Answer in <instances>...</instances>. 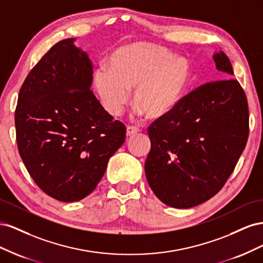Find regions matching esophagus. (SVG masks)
<instances>
[{
	"mask_svg": "<svg viewBox=\"0 0 263 263\" xmlns=\"http://www.w3.org/2000/svg\"><path fill=\"white\" fill-rule=\"evenodd\" d=\"M137 133H139V129L137 128V127L129 126L126 128V136L127 137H130V136H133V135H136Z\"/></svg>",
	"mask_w": 263,
	"mask_h": 263,
	"instance_id": "esophagus-1",
	"label": "esophagus"
}]
</instances>
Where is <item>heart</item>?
I'll return each instance as SVG.
<instances>
[{"label":"heart","instance_id":"obj_1","mask_svg":"<svg viewBox=\"0 0 263 263\" xmlns=\"http://www.w3.org/2000/svg\"><path fill=\"white\" fill-rule=\"evenodd\" d=\"M189 61L162 46L134 43L116 49L108 68L94 73V87L105 108L114 116L122 113L134 91L135 114L158 119L171 113L184 94L190 80Z\"/></svg>","mask_w":263,"mask_h":263}]
</instances>
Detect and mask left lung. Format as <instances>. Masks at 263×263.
<instances>
[{"label": "left lung", "instance_id": "left-lung-1", "mask_svg": "<svg viewBox=\"0 0 263 263\" xmlns=\"http://www.w3.org/2000/svg\"><path fill=\"white\" fill-rule=\"evenodd\" d=\"M213 60L221 80L196 87L148 128V184L159 200L174 209L194 208L218 193L248 139L246 94L232 79L227 55L219 50Z\"/></svg>", "mask_w": 263, "mask_h": 263}]
</instances>
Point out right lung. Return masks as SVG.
<instances>
[{"mask_svg":"<svg viewBox=\"0 0 263 263\" xmlns=\"http://www.w3.org/2000/svg\"><path fill=\"white\" fill-rule=\"evenodd\" d=\"M74 42L55 44L33 68L15 110L24 164L36 184L61 202L93 192L126 135L92 93V62Z\"/></svg>","mask_w":263,"mask_h":263,"instance_id":"1","label":"right lung"}]
</instances>
